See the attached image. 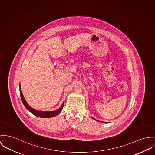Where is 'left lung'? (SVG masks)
I'll return each mask as SVG.
<instances>
[{"label":"left lung","mask_w":155,"mask_h":155,"mask_svg":"<svg viewBox=\"0 0 155 155\" xmlns=\"http://www.w3.org/2000/svg\"><path fill=\"white\" fill-rule=\"evenodd\" d=\"M92 118H93V119L95 120H97V121H100V122H102V123H104V122H103V121H99V120H97L95 119H94V118H93V117H92Z\"/></svg>","instance_id":"1"}]
</instances>
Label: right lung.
Segmentation results:
<instances>
[{
	"label": "right lung",
	"mask_w": 155,
	"mask_h": 155,
	"mask_svg": "<svg viewBox=\"0 0 155 155\" xmlns=\"http://www.w3.org/2000/svg\"><path fill=\"white\" fill-rule=\"evenodd\" d=\"M19 91H20V95L21 97V100L22 101L24 104V106L26 107V108L31 113H32L34 115H35L36 116L38 117H41V118H49V117H55L56 116H57L59 113L61 112V111L62 110V108L64 107V102L62 103L61 106L57 110H54V111H39V110H36L35 109L30 107L27 102L26 101L25 98H24V95L22 94V90H21V84L19 86Z\"/></svg>",
	"instance_id": "1"
}]
</instances>
